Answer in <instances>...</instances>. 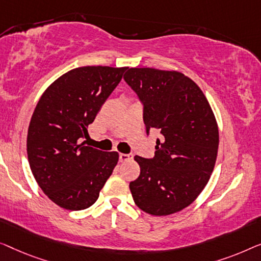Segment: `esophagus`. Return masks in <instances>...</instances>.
<instances>
[{
  "mask_svg": "<svg viewBox=\"0 0 261 261\" xmlns=\"http://www.w3.org/2000/svg\"><path fill=\"white\" fill-rule=\"evenodd\" d=\"M132 155L130 153H120L119 155V161L120 162H127V161H131L132 160Z\"/></svg>",
  "mask_w": 261,
  "mask_h": 261,
  "instance_id": "1",
  "label": "esophagus"
}]
</instances>
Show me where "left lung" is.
I'll return each instance as SVG.
<instances>
[{
	"mask_svg": "<svg viewBox=\"0 0 261 261\" xmlns=\"http://www.w3.org/2000/svg\"><path fill=\"white\" fill-rule=\"evenodd\" d=\"M124 80L144 105L146 132L157 129L153 159L135 156L141 174L130 182L135 203L155 216L192 204L211 178L219 148L214 112L202 91L177 71L127 68Z\"/></svg>",
	"mask_w": 261,
	"mask_h": 261,
	"instance_id": "8db88e82",
	"label": "left lung"
}]
</instances>
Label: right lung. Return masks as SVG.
<instances>
[{
  "label": "right lung",
  "instance_id": "obj_1",
  "mask_svg": "<svg viewBox=\"0 0 261 261\" xmlns=\"http://www.w3.org/2000/svg\"><path fill=\"white\" fill-rule=\"evenodd\" d=\"M127 67L85 66L50 84L33 112L27 135L31 170L42 192L59 207L82 211L98 200L118 163L117 151L85 146L93 122Z\"/></svg>",
  "mask_w": 261,
  "mask_h": 261
}]
</instances>
